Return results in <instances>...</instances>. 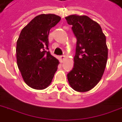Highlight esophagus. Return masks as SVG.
I'll use <instances>...</instances> for the list:
<instances>
[{
	"mask_svg": "<svg viewBox=\"0 0 122 122\" xmlns=\"http://www.w3.org/2000/svg\"><path fill=\"white\" fill-rule=\"evenodd\" d=\"M65 58V55H61V56H60V61H61V62H63L64 61Z\"/></svg>",
	"mask_w": 122,
	"mask_h": 122,
	"instance_id": "1",
	"label": "esophagus"
}]
</instances>
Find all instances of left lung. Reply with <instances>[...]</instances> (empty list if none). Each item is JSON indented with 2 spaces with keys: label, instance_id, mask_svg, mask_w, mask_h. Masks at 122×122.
<instances>
[{
  "label": "left lung",
  "instance_id": "left-lung-1",
  "mask_svg": "<svg viewBox=\"0 0 122 122\" xmlns=\"http://www.w3.org/2000/svg\"><path fill=\"white\" fill-rule=\"evenodd\" d=\"M76 37L73 69L67 74L70 86L77 92H87L99 82L108 59L106 36L100 25L86 16L65 17Z\"/></svg>",
  "mask_w": 122,
  "mask_h": 122
}]
</instances>
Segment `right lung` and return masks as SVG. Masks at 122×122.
<instances>
[{"mask_svg": "<svg viewBox=\"0 0 122 122\" xmlns=\"http://www.w3.org/2000/svg\"><path fill=\"white\" fill-rule=\"evenodd\" d=\"M61 20L53 14L36 16L20 32L16 43L18 67L29 86L42 90L52 81L59 62L47 51L50 29Z\"/></svg>", "mask_w": 122, "mask_h": 122, "instance_id": "obj_1", "label": "right lung"}]
</instances>
